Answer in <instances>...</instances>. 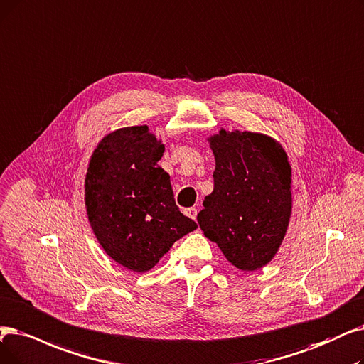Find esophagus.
I'll list each match as a JSON object with an SVG mask.
<instances>
[{
    "instance_id": "obj_1",
    "label": "esophagus",
    "mask_w": 364,
    "mask_h": 364,
    "mask_svg": "<svg viewBox=\"0 0 364 364\" xmlns=\"http://www.w3.org/2000/svg\"><path fill=\"white\" fill-rule=\"evenodd\" d=\"M184 214H186L188 218L196 220V215H198V210H196V208H186V210H184Z\"/></svg>"
}]
</instances>
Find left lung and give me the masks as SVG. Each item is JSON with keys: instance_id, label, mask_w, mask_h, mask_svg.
Returning <instances> with one entry per match:
<instances>
[{"instance_id": "left-lung-1", "label": "left lung", "mask_w": 364, "mask_h": 364, "mask_svg": "<svg viewBox=\"0 0 364 364\" xmlns=\"http://www.w3.org/2000/svg\"><path fill=\"white\" fill-rule=\"evenodd\" d=\"M214 153V191L198 223L240 271L252 272L278 252L291 217V165L269 135L226 131L207 138Z\"/></svg>"}]
</instances>
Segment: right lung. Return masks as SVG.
Here are the masks:
<instances>
[{
    "label": "right lung",
    "instance_id": "1",
    "mask_svg": "<svg viewBox=\"0 0 364 364\" xmlns=\"http://www.w3.org/2000/svg\"><path fill=\"white\" fill-rule=\"evenodd\" d=\"M162 139L147 124L107 134L93 150L85 203L100 245L116 263L147 272L198 225L176 205L169 173L157 162Z\"/></svg>",
    "mask_w": 364,
    "mask_h": 364
}]
</instances>
